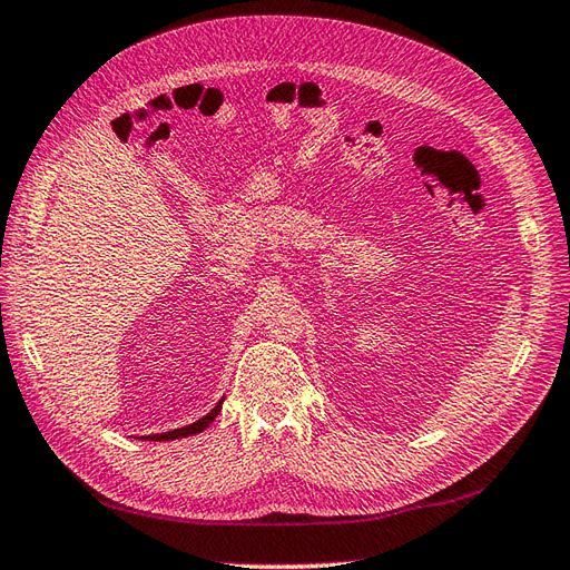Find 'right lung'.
Segmentation results:
<instances>
[{"label":"right lung","mask_w":570,"mask_h":570,"mask_svg":"<svg viewBox=\"0 0 570 570\" xmlns=\"http://www.w3.org/2000/svg\"><path fill=\"white\" fill-rule=\"evenodd\" d=\"M218 411H220V402L206 413L204 419H199V421H195V423H189V425H185V428H176V430H168V433H159V435H149V438H145V440H154V442H164V440H178V438H187V435H197V433H202L204 428H209L212 423H214V419L218 416Z\"/></svg>","instance_id":"right-lung-1"}]
</instances>
